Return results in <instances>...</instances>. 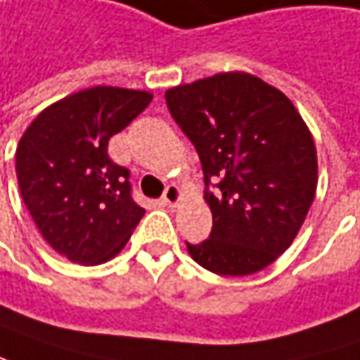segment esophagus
I'll list each match as a JSON object with an SVG mask.
<instances>
[{"label": "esophagus", "mask_w": 360, "mask_h": 360, "mask_svg": "<svg viewBox=\"0 0 360 360\" xmlns=\"http://www.w3.org/2000/svg\"><path fill=\"white\" fill-rule=\"evenodd\" d=\"M181 189L177 185H167V189H165V193H162V201L169 205V207H175L177 203L181 201Z\"/></svg>", "instance_id": "1"}]
</instances>
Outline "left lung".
<instances>
[{
	"instance_id": "obj_1",
	"label": "left lung",
	"mask_w": 360,
	"mask_h": 360,
	"mask_svg": "<svg viewBox=\"0 0 360 360\" xmlns=\"http://www.w3.org/2000/svg\"><path fill=\"white\" fill-rule=\"evenodd\" d=\"M193 142L214 226L187 252L224 277L263 271L291 246L318 187L314 136L291 99L243 71L218 73L165 94Z\"/></svg>"
}]
</instances>
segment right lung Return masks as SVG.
<instances>
[{
    "instance_id": "obj_1",
    "label": "right lung",
    "mask_w": 360,
    "mask_h": 360,
    "mask_svg": "<svg viewBox=\"0 0 360 360\" xmlns=\"http://www.w3.org/2000/svg\"><path fill=\"white\" fill-rule=\"evenodd\" d=\"M150 101L148 91L96 85L44 108L18 142L22 200L42 238L73 263L114 259L144 216L108 142Z\"/></svg>"
}]
</instances>
